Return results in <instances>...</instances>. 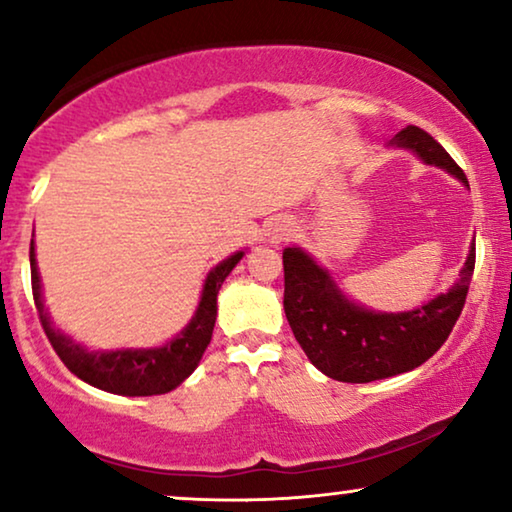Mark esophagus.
I'll return each mask as SVG.
<instances>
[{
	"instance_id": "obj_1",
	"label": "esophagus",
	"mask_w": 512,
	"mask_h": 512,
	"mask_svg": "<svg viewBox=\"0 0 512 512\" xmlns=\"http://www.w3.org/2000/svg\"><path fill=\"white\" fill-rule=\"evenodd\" d=\"M290 232H292L290 222H287V220H273L269 229H266V236H269L271 243H278V241H283L285 236H290Z\"/></svg>"
}]
</instances>
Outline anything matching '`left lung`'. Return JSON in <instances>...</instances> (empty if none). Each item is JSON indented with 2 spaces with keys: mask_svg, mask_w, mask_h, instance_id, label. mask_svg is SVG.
<instances>
[{
  "mask_svg": "<svg viewBox=\"0 0 512 512\" xmlns=\"http://www.w3.org/2000/svg\"><path fill=\"white\" fill-rule=\"evenodd\" d=\"M392 143L413 150L420 160L469 185L457 162L424 129L408 125ZM473 266L475 248L471 246L459 280L448 292L415 311L376 313L345 297L329 271L315 264L311 255L301 248H285V315L301 350L325 376L341 383L392 378L417 369L448 341L462 315Z\"/></svg>",
  "mask_w": 512,
  "mask_h": 512,
  "instance_id": "1",
  "label": "left lung"
}]
</instances>
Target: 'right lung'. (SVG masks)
<instances>
[{"mask_svg": "<svg viewBox=\"0 0 512 512\" xmlns=\"http://www.w3.org/2000/svg\"><path fill=\"white\" fill-rule=\"evenodd\" d=\"M243 250L222 259L206 276L197 313L181 334L164 343L162 348H122V350H88L74 338L53 327L41 297V278L34 257V239L30 243L32 294L37 304L41 327L64 366L92 387L122 394V397H153L176 390L197 369L201 355L208 348L218 315V292L225 278L241 262Z\"/></svg>", "mask_w": 512, "mask_h": 512, "instance_id": "add662e5", "label": "right lung"}]
</instances>
